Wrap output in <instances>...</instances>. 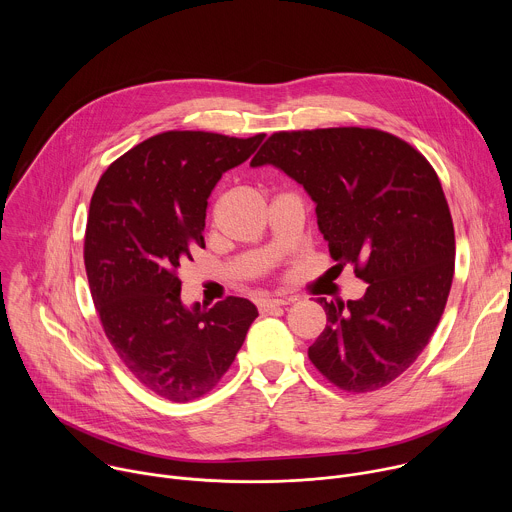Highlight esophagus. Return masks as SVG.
I'll use <instances>...</instances> for the list:
<instances>
[{"label": "esophagus", "mask_w": 512, "mask_h": 512, "mask_svg": "<svg viewBox=\"0 0 512 512\" xmlns=\"http://www.w3.org/2000/svg\"><path fill=\"white\" fill-rule=\"evenodd\" d=\"M291 302H294V298H265V300H259L257 308H259V312H269V310H275V308L289 306Z\"/></svg>", "instance_id": "1"}]
</instances>
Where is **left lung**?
Returning <instances> with one entry per match:
<instances>
[{
	"label": "left lung",
	"instance_id": "1",
	"mask_svg": "<svg viewBox=\"0 0 512 512\" xmlns=\"http://www.w3.org/2000/svg\"><path fill=\"white\" fill-rule=\"evenodd\" d=\"M265 164L304 186L332 259L369 283L360 300H318L328 324L310 360L348 393L389 385L427 346L450 296L456 239L440 178L407 141L362 127L273 133L251 160Z\"/></svg>",
	"mask_w": 512,
	"mask_h": 512
}]
</instances>
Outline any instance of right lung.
<instances>
[{
  "label": "right lung",
  "instance_id": "obj_1",
  "mask_svg": "<svg viewBox=\"0 0 512 512\" xmlns=\"http://www.w3.org/2000/svg\"><path fill=\"white\" fill-rule=\"evenodd\" d=\"M263 137L158 133L117 158L91 198L85 267L105 336L131 375L164 399L186 403L216 387L259 316L235 296L186 308L178 269L204 247L212 188Z\"/></svg>",
  "mask_w": 512,
  "mask_h": 512
}]
</instances>
